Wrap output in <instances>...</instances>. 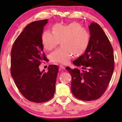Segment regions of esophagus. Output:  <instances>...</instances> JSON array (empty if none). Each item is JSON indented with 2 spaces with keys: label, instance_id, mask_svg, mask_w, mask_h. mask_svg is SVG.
Instances as JSON below:
<instances>
[{
  "label": "esophagus",
  "instance_id": "obj_1",
  "mask_svg": "<svg viewBox=\"0 0 122 122\" xmlns=\"http://www.w3.org/2000/svg\"><path fill=\"white\" fill-rule=\"evenodd\" d=\"M59 67H60V68L61 69H65V67L64 66H63L62 65H60Z\"/></svg>",
  "mask_w": 122,
  "mask_h": 122
}]
</instances>
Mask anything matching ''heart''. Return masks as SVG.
<instances>
[{
    "label": "heart",
    "instance_id": "obj_1",
    "mask_svg": "<svg viewBox=\"0 0 122 122\" xmlns=\"http://www.w3.org/2000/svg\"><path fill=\"white\" fill-rule=\"evenodd\" d=\"M62 46L50 54V60L55 63L66 64L73 55H81L86 50L89 42V34L85 28L73 22L67 25L55 24L53 32L45 30L41 36L44 48L51 51L59 44Z\"/></svg>",
    "mask_w": 122,
    "mask_h": 122
}]
</instances>
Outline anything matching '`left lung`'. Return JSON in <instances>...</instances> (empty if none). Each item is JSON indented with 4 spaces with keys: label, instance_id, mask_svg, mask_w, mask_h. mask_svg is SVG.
<instances>
[{
    "label": "left lung",
    "instance_id": "obj_1",
    "mask_svg": "<svg viewBox=\"0 0 122 122\" xmlns=\"http://www.w3.org/2000/svg\"><path fill=\"white\" fill-rule=\"evenodd\" d=\"M90 39L83 54L73 61L81 67L66 69L71 76V90L78 99L93 101L104 93L114 71V56L112 47L101 26L96 22L89 26Z\"/></svg>",
    "mask_w": 122,
    "mask_h": 122
}]
</instances>
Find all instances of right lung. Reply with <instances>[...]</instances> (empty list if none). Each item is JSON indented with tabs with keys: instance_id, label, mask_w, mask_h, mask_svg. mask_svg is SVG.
Instances as JSON below:
<instances>
[{
	"instance_id": "obj_1",
	"label": "right lung",
	"mask_w": 122,
	"mask_h": 122,
	"mask_svg": "<svg viewBox=\"0 0 122 122\" xmlns=\"http://www.w3.org/2000/svg\"><path fill=\"white\" fill-rule=\"evenodd\" d=\"M48 20L29 24L14 41L11 50V73L15 84L27 100L35 103L47 102L53 97L59 71L56 65L41 71L39 66L46 61L41 41Z\"/></svg>"
}]
</instances>
